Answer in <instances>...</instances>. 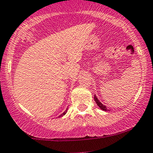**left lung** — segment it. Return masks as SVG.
Returning a JSON list of instances; mask_svg holds the SVG:
<instances>
[{
  "label": "left lung",
  "mask_w": 153,
  "mask_h": 153,
  "mask_svg": "<svg viewBox=\"0 0 153 153\" xmlns=\"http://www.w3.org/2000/svg\"><path fill=\"white\" fill-rule=\"evenodd\" d=\"M94 100L96 101V104H97V105L99 107V108H101V109L102 110V111H109V110H108V108H107V107L105 106V105H104L103 104H102V102H101L99 100V99H98V98L96 97V95H94Z\"/></svg>",
  "instance_id": "1"
}]
</instances>
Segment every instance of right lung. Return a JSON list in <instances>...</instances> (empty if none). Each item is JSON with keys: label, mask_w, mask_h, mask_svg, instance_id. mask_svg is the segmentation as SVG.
Listing matches in <instances>:
<instances>
[{"label": "right lung", "mask_w": 153, "mask_h": 153, "mask_svg": "<svg viewBox=\"0 0 153 153\" xmlns=\"http://www.w3.org/2000/svg\"><path fill=\"white\" fill-rule=\"evenodd\" d=\"M67 110H68V108H66V111H64V112H63V114H60V116H59V117H61L64 116L65 114H66V112H67Z\"/></svg>", "instance_id": "1"}]
</instances>
